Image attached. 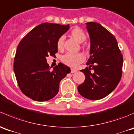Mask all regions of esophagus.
<instances>
[{"instance_id":"34e87169","label":"esophagus","mask_w":134,"mask_h":134,"mask_svg":"<svg viewBox=\"0 0 134 134\" xmlns=\"http://www.w3.org/2000/svg\"><path fill=\"white\" fill-rule=\"evenodd\" d=\"M76 71H77V70H75V69H73V68L71 69V73H75L76 72Z\"/></svg>"}]
</instances>
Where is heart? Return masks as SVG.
Here are the masks:
<instances>
[{"mask_svg": "<svg viewBox=\"0 0 134 134\" xmlns=\"http://www.w3.org/2000/svg\"><path fill=\"white\" fill-rule=\"evenodd\" d=\"M71 35L74 39L76 40L79 43H82L86 40V34L79 28H75L71 31ZM64 36H61L59 38L57 42V47L59 51L64 49ZM85 59L84 55L81 53H68L62 57V61L66 65L70 67H76L79 64L83 63Z\"/></svg>", "mask_w": 134, "mask_h": 134, "instance_id": "b5f03b06", "label": "heart"}]
</instances>
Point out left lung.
Wrapping results in <instances>:
<instances>
[{
	"instance_id": "obj_1",
	"label": "left lung",
	"mask_w": 134,
	"mask_h": 134,
	"mask_svg": "<svg viewBox=\"0 0 134 134\" xmlns=\"http://www.w3.org/2000/svg\"><path fill=\"white\" fill-rule=\"evenodd\" d=\"M87 25L91 39V57L87 63L89 67L81 70L85 80L77 89L84 98L100 100L109 94L120 81L123 57L117 41L110 32L97 23L88 22Z\"/></svg>"
}]
</instances>
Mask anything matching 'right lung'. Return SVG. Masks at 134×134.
I'll return each instance as SVG.
<instances>
[{
  "label": "right lung",
  "instance_id": "1",
  "mask_svg": "<svg viewBox=\"0 0 134 134\" xmlns=\"http://www.w3.org/2000/svg\"><path fill=\"white\" fill-rule=\"evenodd\" d=\"M69 25L44 23L30 30L19 42L14 70L19 88L32 100L44 102L56 96L60 81L70 68L59 63L51 70L46 57L58 52L57 42L68 31Z\"/></svg>",
  "mask_w": 134,
  "mask_h": 134
}]
</instances>
